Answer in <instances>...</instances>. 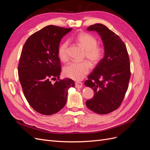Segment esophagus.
<instances>
[{"label": "esophagus", "mask_w": 150, "mask_h": 150, "mask_svg": "<svg viewBox=\"0 0 150 150\" xmlns=\"http://www.w3.org/2000/svg\"><path fill=\"white\" fill-rule=\"evenodd\" d=\"M75 87L76 88H81L83 87V83L81 82H76L75 83Z\"/></svg>", "instance_id": "34e87169"}]
</instances>
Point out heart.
Instances as JSON below:
<instances>
[{
    "mask_svg": "<svg viewBox=\"0 0 150 150\" xmlns=\"http://www.w3.org/2000/svg\"><path fill=\"white\" fill-rule=\"evenodd\" d=\"M76 40L85 50L84 57L93 65H96L101 61L104 56V49L97 45V39L88 33H80L76 37ZM69 42L64 41L58 49V56L62 61L68 59L67 47ZM90 65L87 61L72 62L64 68V74L73 80L83 79L88 74Z\"/></svg>",
    "mask_w": 150,
    "mask_h": 150,
    "instance_id": "obj_1",
    "label": "heart"
}]
</instances>
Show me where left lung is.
Wrapping results in <instances>:
<instances>
[{
  "instance_id": "left-lung-1",
  "label": "left lung",
  "mask_w": 150,
  "mask_h": 150,
  "mask_svg": "<svg viewBox=\"0 0 150 150\" xmlns=\"http://www.w3.org/2000/svg\"><path fill=\"white\" fill-rule=\"evenodd\" d=\"M87 30L100 35L104 56L84 83L94 92L86 104L96 113L106 115L117 110L123 100L131 76L129 58L124 42L106 25L95 24Z\"/></svg>"
}]
</instances>
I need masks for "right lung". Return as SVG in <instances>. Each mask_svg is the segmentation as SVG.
Wrapping results in <instances>:
<instances>
[{"mask_svg": "<svg viewBox=\"0 0 150 150\" xmlns=\"http://www.w3.org/2000/svg\"><path fill=\"white\" fill-rule=\"evenodd\" d=\"M72 30L50 25L32 34L22 50L18 74L27 101L35 111L51 115L64 108L67 91L74 87L72 79L59 78L58 49L61 39Z\"/></svg>", "mask_w": 150, "mask_h": 150, "instance_id": "obj_1", "label": "right lung"}]
</instances>
